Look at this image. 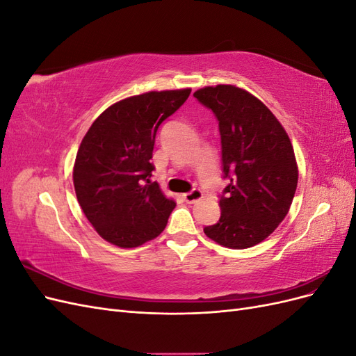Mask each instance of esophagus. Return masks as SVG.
<instances>
[{
    "mask_svg": "<svg viewBox=\"0 0 356 356\" xmlns=\"http://www.w3.org/2000/svg\"><path fill=\"white\" fill-rule=\"evenodd\" d=\"M182 197H184V200H186L187 203H195V202L200 200V199L203 197V195H202V191H200V190H197V188H193L191 191L186 193V195H182Z\"/></svg>",
    "mask_w": 356,
    "mask_h": 356,
    "instance_id": "obj_1",
    "label": "esophagus"
}]
</instances>
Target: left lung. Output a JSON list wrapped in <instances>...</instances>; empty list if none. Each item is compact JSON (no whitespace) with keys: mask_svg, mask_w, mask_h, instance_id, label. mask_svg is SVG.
Returning <instances> with one entry per match:
<instances>
[{"mask_svg":"<svg viewBox=\"0 0 356 356\" xmlns=\"http://www.w3.org/2000/svg\"><path fill=\"white\" fill-rule=\"evenodd\" d=\"M193 96L217 117L229 181L218 222L203 232L225 248H251L275 232L293 203L298 181L293 144L273 113L250 92L218 84Z\"/></svg>","mask_w":356,"mask_h":356,"instance_id":"1","label":"left lung"}]
</instances>
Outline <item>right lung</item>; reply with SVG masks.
<instances>
[{"instance_id": "1", "label": "right lung", "mask_w": 356, "mask_h": 356, "mask_svg": "<svg viewBox=\"0 0 356 356\" xmlns=\"http://www.w3.org/2000/svg\"><path fill=\"white\" fill-rule=\"evenodd\" d=\"M191 89L147 92L108 106L84 135L74 163L80 207L102 239L135 248L165 230L175 202L152 182L159 126Z\"/></svg>"}]
</instances>
